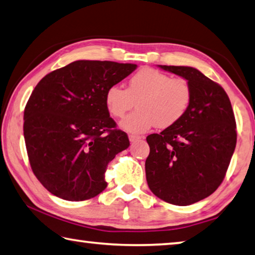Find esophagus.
<instances>
[{
	"label": "esophagus",
	"mask_w": 255,
	"mask_h": 255,
	"mask_svg": "<svg viewBox=\"0 0 255 255\" xmlns=\"http://www.w3.org/2000/svg\"><path fill=\"white\" fill-rule=\"evenodd\" d=\"M128 137H129V140H130L131 142L136 141V140H139V139H141V138H142V137L137 136V135H129Z\"/></svg>",
	"instance_id": "1"
}]
</instances>
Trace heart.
<instances>
[{
	"label": "heart",
	"instance_id": "b5f03b06",
	"mask_svg": "<svg viewBox=\"0 0 255 255\" xmlns=\"http://www.w3.org/2000/svg\"><path fill=\"white\" fill-rule=\"evenodd\" d=\"M193 101V87L185 78H173L154 68H143L128 81L127 89L110 86L105 95L106 108L116 118H123L135 103L138 109L127 116L120 127L140 133L157 125L168 128L188 112Z\"/></svg>",
	"mask_w": 255,
	"mask_h": 255
}]
</instances>
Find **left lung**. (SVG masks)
<instances>
[{
	"mask_svg": "<svg viewBox=\"0 0 255 255\" xmlns=\"http://www.w3.org/2000/svg\"><path fill=\"white\" fill-rule=\"evenodd\" d=\"M159 67L191 82L193 101L177 124L147 136L146 179L160 200L186 206L210 196L223 182L237 146V123L219 83L192 67Z\"/></svg>",
	"mask_w": 255,
	"mask_h": 255,
	"instance_id": "obj_1",
	"label": "left lung"
}]
</instances>
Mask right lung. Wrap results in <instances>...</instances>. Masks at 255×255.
<instances>
[{"label":"right lung","mask_w":255,"mask_h":255,"mask_svg":"<svg viewBox=\"0 0 255 255\" xmlns=\"http://www.w3.org/2000/svg\"><path fill=\"white\" fill-rule=\"evenodd\" d=\"M136 68L79 60L35 86L24 109L23 132L32 172L51 194L79 202L107 187V166L128 148L129 139L110 117L105 95Z\"/></svg>","instance_id":"1"}]
</instances>
